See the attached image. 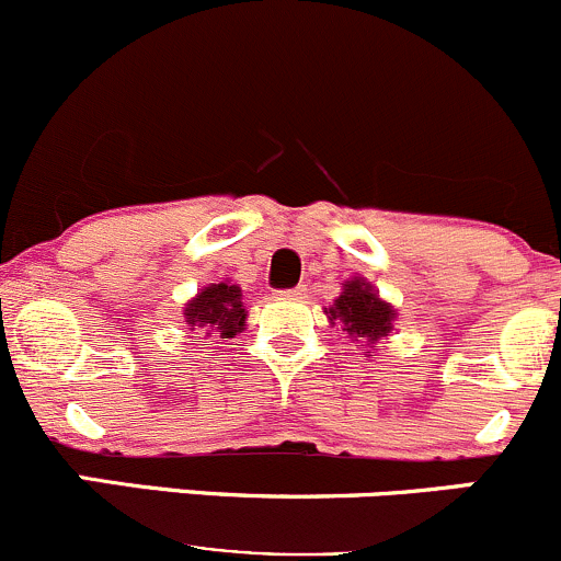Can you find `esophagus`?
I'll return each instance as SVG.
<instances>
[{
	"instance_id": "obj_1",
	"label": "esophagus",
	"mask_w": 561,
	"mask_h": 561,
	"mask_svg": "<svg viewBox=\"0 0 561 561\" xmlns=\"http://www.w3.org/2000/svg\"><path fill=\"white\" fill-rule=\"evenodd\" d=\"M305 291H308V288H305V286L283 288V291H278V297H280V299H302V297H305Z\"/></svg>"
}]
</instances>
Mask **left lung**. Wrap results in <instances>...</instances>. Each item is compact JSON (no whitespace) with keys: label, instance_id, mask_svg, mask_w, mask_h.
<instances>
[{"label":"left lung","instance_id":"obj_1","mask_svg":"<svg viewBox=\"0 0 561 561\" xmlns=\"http://www.w3.org/2000/svg\"><path fill=\"white\" fill-rule=\"evenodd\" d=\"M323 313L329 316L332 323H343V332H348L351 337L365 340L369 345V351H365L367 356L375 351V343L391 332V323L397 319L394 308L389 302H383L365 278L345 280L343 294Z\"/></svg>","mask_w":561,"mask_h":561}]
</instances>
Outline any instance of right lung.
I'll return each mask as SVG.
<instances>
[{
    "label": "right lung",
    "mask_w": 561,
    "mask_h": 561,
    "mask_svg": "<svg viewBox=\"0 0 561 561\" xmlns=\"http://www.w3.org/2000/svg\"><path fill=\"white\" fill-rule=\"evenodd\" d=\"M245 305L238 283H210L186 305L183 319L192 329H202L205 334H221L234 337L245 329Z\"/></svg>",
    "instance_id": "add662e5"
}]
</instances>
